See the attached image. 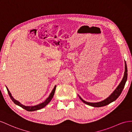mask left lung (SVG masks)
Segmentation results:
<instances>
[{"label":"left lung","mask_w":132,"mask_h":132,"mask_svg":"<svg viewBox=\"0 0 132 132\" xmlns=\"http://www.w3.org/2000/svg\"><path fill=\"white\" fill-rule=\"evenodd\" d=\"M127 75H128L127 66V64L125 62V75H124V76L122 81L120 82L118 87H117V88L114 90V91L113 92L111 95L107 98L102 101L100 102H97V103L87 102H86L84 100H83L80 96H79V97H80L81 100L83 102H84L86 104L89 105V106L95 107H101L106 106V105H108V104L112 103V102L116 100L120 96V94H121L124 87H125L126 82L127 80Z\"/></svg>","instance_id":"1"}]
</instances>
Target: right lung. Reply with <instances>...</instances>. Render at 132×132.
<instances>
[{"instance_id":"add662e5","label":"right lung","mask_w":132,"mask_h":132,"mask_svg":"<svg viewBox=\"0 0 132 132\" xmlns=\"http://www.w3.org/2000/svg\"><path fill=\"white\" fill-rule=\"evenodd\" d=\"M56 86H55L54 89H52V91L51 92V93H50V95H49V96H48V97L45 100L44 102L41 103L38 105H36V106H24V105L21 104L19 102H18V101L15 100L14 98L13 97V96H12V95H11L10 92H9V89H7V88L6 87V89H7V92H8V94L9 95L10 97L11 100H12L13 101V102L16 104V105H18V106L21 107V108H22L23 109H24V110H26L27 111H29V112H32V111H37V110H40V109L43 108L44 107H45V106H46V105L50 102L51 101V100H52V98H53V96L54 95V93H55V89H56Z\"/></svg>"}]
</instances>
